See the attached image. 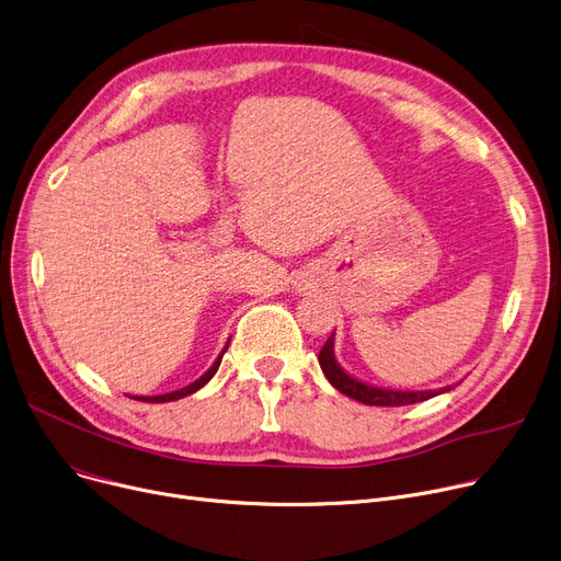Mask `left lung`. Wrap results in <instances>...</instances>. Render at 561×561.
Wrapping results in <instances>:
<instances>
[{
	"mask_svg": "<svg viewBox=\"0 0 561 561\" xmlns=\"http://www.w3.org/2000/svg\"><path fill=\"white\" fill-rule=\"evenodd\" d=\"M319 365L321 371L325 374V378L331 380V385L346 393L348 399L359 401L365 405H380V408H399V405H412V403H421L437 397V393L448 391L450 387H442V389H427V391H403V389H382V387H374L362 382L353 376H348L335 359V333L328 337V342L323 344V348L319 351Z\"/></svg>",
	"mask_w": 561,
	"mask_h": 561,
	"instance_id": "obj_1",
	"label": "left lung"
}]
</instances>
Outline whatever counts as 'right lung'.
I'll use <instances>...</instances> for the list:
<instances>
[{"mask_svg": "<svg viewBox=\"0 0 561 561\" xmlns=\"http://www.w3.org/2000/svg\"><path fill=\"white\" fill-rule=\"evenodd\" d=\"M228 342H230V340H228ZM228 342H226L224 351L219 353V357L213 362V367H210L199 380L190 382V385L183 387V389H176V391H170V393H160V397H134V399L145 401V403H170V401H179V399H183V397H190V393H194L196 389H202V387L217 374V369H219V365H221V357H224V353H226V348H228Z\"/></svg>", "mask_w": 561, "mask_h": 561, "instance_id": "add662e5", "label": "right lung"}]
</instances>
